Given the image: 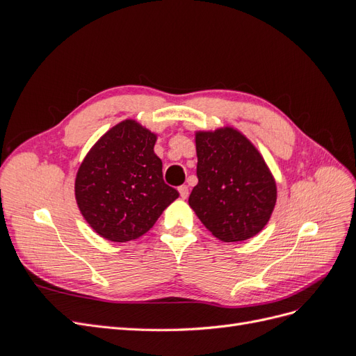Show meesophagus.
Returning a JSON list of instances; mask_svg holds the SVG:
<instances>
[{
  "label": "esophagus",
  "instance_id": "obj_1",
  "mask_svg": "<svg viewBox=\"0 0 356 356\" xmlns=\"http://www.w3.org/2000/svg\"><path fill=\"white\" fill-rule=\"evenodd\" d=\"M178 191H179V195H181L182 199H187L188 197V187L187 186H181L178 188Z\"/></svg>",
  "mask_w": 356,
  "mask_h": 356
}]
</instances>
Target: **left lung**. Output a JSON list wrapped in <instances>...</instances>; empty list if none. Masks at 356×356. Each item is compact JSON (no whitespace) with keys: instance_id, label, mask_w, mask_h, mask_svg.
Returning a JSON list of instances; mask_svg holds the SVG:
<instances>
[{"instance_id":"obj_1","label":"left lung","mask_w":356,"mask_h":356,"mask_svg":"<svg viewBox=\"0 0 356 356\" xmlns=\"http://www.w3.org/2000/svg\"><path fill=\"white\" fill-rule=\"evenodd\" d=\"M197 186L188 204L215 238L242 242L260 233L276 204V181L238 129L196 132Z\"/></svg>"}]
</instances>
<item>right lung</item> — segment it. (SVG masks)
<instances>
[{"label": "right lung", "mask_w": 356, "mask_h": 356, "mask_svg": "<svg viewBox=\"0 0 356 356\" xmlns=\"http://www.w3.org/2000/svg\"><path fill=\"white\" fill-rule=\"evenodd\" d=\"M156 141V134L127 118L104 134L83 159L75 177V200L101 238H141L179 196L163 181Z\"/></svg>", "instance_id": "right-lung-1"}]
</instances>
